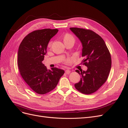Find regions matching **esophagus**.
<instances>
[{"instance_id":"1","label":"esophagus","mask_w":128,"mask_h":128,"mask_svg":"<svg viewBox=\"0 0 128 128\" xmlns=\"http://www.w3.org/2000/svg\"><path fill=\"white\" fill-rule=\"evenodd\" d=\"M65 72L66 74H69L70 73V70H69V69H67V70H66Z\"/></svg>"}]
</instances>
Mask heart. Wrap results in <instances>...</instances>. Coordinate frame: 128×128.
Here are the masks:
<instances>
[{
	"instance_id": "heart-1",
	"label": "heart",
	"mask_w": 128,
	"mask_h": 128,
	"mask_svg": "<svg viewBox=\"0 0 128 128\" xmlns=\"http://www.w3.org/2000/svg\"><path fill=\"white\" fill-rule=\"evenodd\" d=\"M64 42H68V41H73L74 42L75 41V39L74 37L72 35L70 34H64ZM51 45V42H49L48 44V46H50Z\"/></svg>"
}]
</instances>
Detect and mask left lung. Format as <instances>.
Segmentation results:
<instances>
[{"mask_svg":"<svg viewBox=\"0 0 128 128\" xmlns=\"http://www.w3.org/2000/svg\"><path fill=\"white\" fill-rule=\"evenodd\" d=\"M82 44V63L88 67L86 71L76 72L82 78L75 84V88L83 94H90L97 91L106 82L112 65L110 52L104 40L92 30L70 28Z\"/></svg>","mask_w":128,"mask_h":128,"instance_id":"obj_1","label":"left lung"}]
</instances>
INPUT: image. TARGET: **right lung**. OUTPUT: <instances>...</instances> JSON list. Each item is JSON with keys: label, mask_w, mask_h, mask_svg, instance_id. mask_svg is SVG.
<instances>
[{"label": "right lung", "mask_w": 128, "mask_h": 128, "mask_svg": "<svg viewBox=\"0 0 128 128\" xmlns=\"http://www.w3.org/2000/svg\"><path fill=\"white\" fill-rule=\"evenodd\" d=\"M57 29L34 30L22 40L18 53V65L20 75L27 85L36 93L44 94L51 91L64 71L57 68L48 70L42 61L48 42L56 34Z\"/></svg>", "instance_id": "obj_1"}]
</instances>
